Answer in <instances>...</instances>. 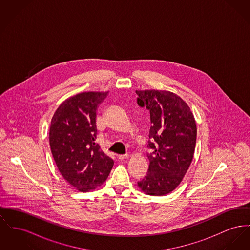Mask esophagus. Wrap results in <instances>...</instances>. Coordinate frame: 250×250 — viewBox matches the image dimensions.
I'll list each match as a JSON object with an SVG mask.
<instances>
[{
	"label": "esophagus",
	"mask_w": 250,
	"mask_h": 250,
	"mask_svg": "<svg viewBox=\"0 0 250 250\" xmlns=\"http://www.w3.org/2000/svg\"><path fill=\"white\" fill-rule=\"evenodd\" d=\"M117 158L120 161H123V160L127 159V158H128V155H118Z\"/></svg>",
	"instance_id": "34e87169"
}]
</instances>
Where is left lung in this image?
Segmentation results:
<instances>
[{"label": "left lung", "mask_w": 250, "mask_h": 250, "mask_svg": "<svg viewBox=\"0 0 250 250\" xmlns=\"http://www.w3.org/2000/svg\"><path fill=\"white\" fill-rule=\"evenodd\" d=\"M137 103L150 112L151 127L147 147L149 168L138 182L149 195L174 191L191 165L196 125L190 107L179 96L165 90H136Z\"/></svg>", "instance_id": "obj_1"}]
</instances>
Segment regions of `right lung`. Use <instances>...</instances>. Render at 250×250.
<instances>
[{"instance_id": "add662e5", "label": "right lung", "mask_w": 250, "mask_h": 250, "mask_svg": "<svg viewBox=\"0 0 250 250\" xmlns=\"http://www.w3.org/2000/svg\"><path fill=\"white\" fill-rule=\"evenodd\" d=\"M108 92H82L67 99L55 112L50 126V146L60 174L78 191L103 184L114 162L95 143L99 104Z\"/></svg>"}]
</instances>
